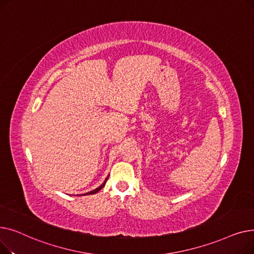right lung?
<instances>
[{
    "label": "right lung",
    "mask_w": 254,
    "mask_h": 254,
    "mask_svg": "<svg viewBox=\"0 0 254 254\" xmlns=\"http://www.w3.org/2000/svg\"><path fill=\"white\" fill-rule=\"evenodd\" d=\"M107 179H108V177H107L106 178V180L103 182V184L102 185H100L99 186V188L98 189H96V190H91V191H88V192H86V193H84V194H82V195H87V194H93V193H97L98 191H100L103 188H104V186H105V184H106V181H107Z\"/></svg>",
    "instance_id": "obj_1"
}]
</instances>
